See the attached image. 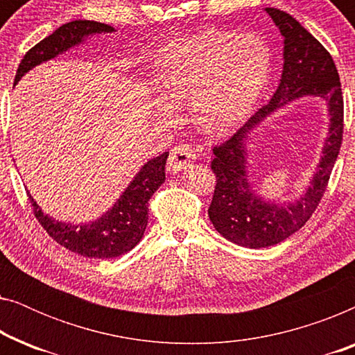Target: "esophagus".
<instances>
[{"label":"esophagus","mask_w":355,"mask_h":355,"mask_svg":"<svg viewBox=\"0 0 355 355\" xmlns=\"http://www.w3.org/2000/svg\"><path fill=\"white\" fill-rule=\"evenodd\" d=\"M193 159H196V155H193L192 148L189 147V145L186 144L176 145V147L171 150V153H169L168 169L171 173L182 171V169H187L191 166Z\"/></svg>","instance_id":"esophagus-1"}]
</instances>
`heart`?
Segmentation results:
<instances>
[{"mask_svg":"<svg viewBox=\"0 0 355 355\" xmlns=\"http://www.w3.org/2000/svg\"><path fill=\"white\" fill-rule=\"evenodd\" d=\"M271 62L270 45L259 33L205 31L169 43L158 82L173 103L191 101L193 119L203 130L220 134L257 105ZM162 110L173 114V106L162 105Z\"/></svg>","mask_w":355,"mask_h":355,"instance_id":"obj_1","label":"heart"}]
</instances>
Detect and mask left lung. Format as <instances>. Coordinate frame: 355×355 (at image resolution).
<instances>
[{"instance_id":"1","label":"left lung","mask_w":355,"mask_h":355,"mask_svg":"<svg viewBox=\"0 0 355 355\" xmlns=\"http://www.w3.org/2000/svg\"><path fill=\"white\" fill-rule=\"evenodd\" d=\"M284 37V66L270 103L255 111L230 139L213 147L216 176L208 216L215 230L234 244L261 249L276 245L299 231L317 210L336 163L344 130V101L334 61L322 43L288 12L265 8ZM305 94L322 96L330 110V135L322 162L304 198L288 206L266 204L251 192L245 173L246 135L281 105Z\"/></svg>"}]
</instances>
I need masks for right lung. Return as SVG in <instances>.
<instances>
[{
	"label": "right lung",
	"instance_id": "1",
	"mask_svg": "<svg viewBox=\"0 0 355 355\" xmlns=\"http://www.w3.org/2000/svg\"><path fill=\"white\" fill-rule=\"evenodd\" d=\"M113 31L114 28L111 26L95 21H72L64 24L26 53L16 72L14 85L32 67L51 60L60 53L69 50L71 46L79 45L84 37ZM166 159L168 152H164L145 163L114 207L90 225L74 226L53 220L48 215H43L37 202H33L31 193H27L33 215L43 230L67 250L89 259H116L134 249L142 239L148 223L147 203L166 179L164 176Z\"/></svg>",
	"mask_w": 355,
	"mask_h": 355
}]
</instances>
